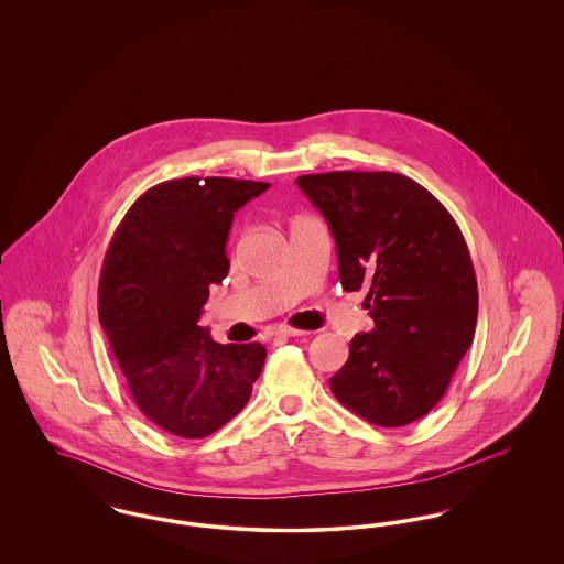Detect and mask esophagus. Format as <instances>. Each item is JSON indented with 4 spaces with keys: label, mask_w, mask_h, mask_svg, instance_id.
I'll list each match as a JSON object with an SVG mask.
<instances>
[{
    "label": "esophagus",
    "mask_w": 564,
    "mask_h": 564,
    "mask_svg": "<svg viewBox=\"0 0 564 564\" xmlns=\"http://www.w3.org/2000/svg\"><path fill=\"white\" fill-rule=\"evenodd\" d=\"M304 334H308V332H304V329H297V327H290V325H276V327L272 329V336H276V338H290V336H304Z\"/></svg>",
    "instance_id": "1"
}]
</instances>
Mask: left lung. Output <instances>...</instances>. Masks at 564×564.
Returning a JSON list of instances; mask_svg holds the SVG:
<instances>
[{"label": "left lung", "mask_w": 564, "mask_h": 564, "mask_svg": "<svg viewBox=\"0 0 564 564\" xmlns=\"http://www.w3.org/2000/svg\"><path fill=\"white\" fill-rule=\"evenodd\" d=\"M295 184L329 224L343 288H366L375 319L329 378L334 398L378 427L423 419L444 398L478 322L476 272L455 217L391 171L315 173Z\"/></svg>", "instance_id": "8db88e82"}]
</instances>
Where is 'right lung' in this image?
I'll return each instance as SVG.
<instances>
[{
    "label": "right lung",
    "instance_id": "add662e5",
    "mask_svg": "<svg viewBox=\"0 0 564 564\" xmlns=\"http://www.w3.org/2000/svg\"><path fill=\"white\" fill-rule=\"evenodd\" d=\"M270 184L182 177L143 192L116 228L99 279V322L133 402L156 427L198 440L251 398L267 349L219 345L198 325L230 269L235 212Z\"/></svg>",
    "mask_w": 564,
    "mask_h": 564
}]
</instances>
